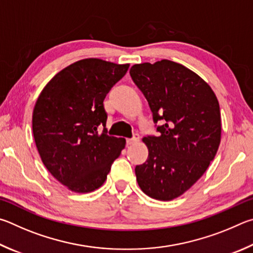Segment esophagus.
I'll return each instance as SVG.
<instances>
[{
    "label": "esophagus",
    "instance_id": "esophagus-1",
    "mask_svg": "<svg viewBox=\"0 0 253 253\" xmlns=\"http://www.w3.org/2000/svg\"><path fill=\"white\" fill-rule=\"evenodd\" d=\"M139 141H140V135L138 133H135L132 139H126V144L127 145H132V144L138 143Z\"/></svg>",
    "mask_w": 253,
    "mask_h": 253
}]
</instances>
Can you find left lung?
<instances>
[{"instance_id": "8db88e82", "label": "left lung", "mask_w": 253, "mask_h": 253, "mask_svg": "<svg viewBox=\"0 0 253 253\" xmlns=\"http://www.w3.org/2000/svg\"><path fill=\"white\" fill-rule=\"evenodd\" d=\"M130 75L147 99L159 136H145L148 160L135 167L141 190L170 201L207 171L221 141L219 102L209 84L173 61L134 64Z\"/></svg>"}]
</instances>
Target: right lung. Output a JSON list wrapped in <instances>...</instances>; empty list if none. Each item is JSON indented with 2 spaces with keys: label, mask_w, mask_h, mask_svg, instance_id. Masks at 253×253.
<instances>
[{
  "label": "right lung",
  "mask_w": 253,
  "mask_h": 253,
  "mask_svg": "<svg viewBox=\"0 0 253 253\" xmlns=\"http://www.w3.org/2000/svg\"><path fill=\"white\" fill-rule=\"evenodd\" d=\"M129 64L84 59L55 74L39 95L32 115L34 141L48 172L77 193L104 183L126 139L109 136L103 101Z\"/></svg>",
  "instance_id": "add662e5"
}]
</instances>
